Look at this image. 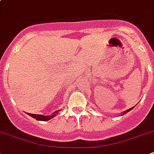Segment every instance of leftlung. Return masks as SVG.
<instances>
[{"label":"left lung","mask_w":154,"mask_h":154,"mask_svg":"<svg viewBox=\"0 0 154 154\" xmlns=\"http://www.w3.org/2000/svg\"><path fill=\"white\" fill-rule=\"evenodd\" d=\"M134 108V107L130 108V109H129L125 110V111H124V112H122V115H121V116H122V115H124V114H125V113H127V112H129V111H130V110H131V109H133Z\"/></svg>","instance_id":"obj_1"}]
</instances>
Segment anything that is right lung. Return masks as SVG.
I'll list each match as a JSON object with an SVG mask.
<instances>
[{
    "label": "right lung",
    "instance_id": "add662e5",
    "mask_svg": "<svg viewBox=\"0 0 154 154\" xmlns=\"http://www.w3.org/2000/svg\"><path fill=\"white\" fill-rule=\"evenodd\" d=\"M59 110L56 111L53 113V115H50V116H44V115H41V114H32V113H28L30 117H33L36 120H38V121H49V120L52 119L53 117H54L57 114V112Z\"/></svg>",
    "mask_w": 154,
    "mask_h": 154
}]
</instances>
